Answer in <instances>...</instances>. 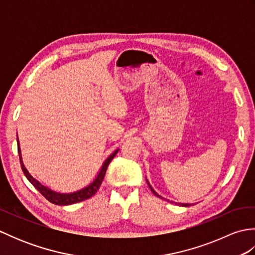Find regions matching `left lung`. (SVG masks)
<instances>
[{
	"label": "left lung",
	"mask_w": 255,
	"mask_h": 255,
	"mask_svg": "<svg viewBox=\"0 0 255 255\" xmlns=\"http://www.w3.org/2000/svg\"><path fill=\"white\" fill-rule=\"evenodd\" d=\"M148 182V181H147ZM148 185H149V187H150V189H151V191H152V193L155 195V196H158V197H161L160 196V195H158V194H156L154 191H153V188L152 187H151V185H150V184H149V182H148ZM162 198V197H161ZM180 205H182V206H184V207H187V206H191V204H180Z\"/></svg>",
	"instance_id": "1"
}]
</instances>
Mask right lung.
I'll list each match as a JSON object with an SVG mask.
<instances>
[{
    "instance_id": "obj_1",
    "label": "right lung",
    "mask_w": 255,
    "mask_h": 255,
    "mask_svg": "<svg viewBox=\"0 0 255 255\" xmlns=\"http://www.w3.org/2000/svg\"><path fill=\"white\" fill-rule=\"evenodd\" d=\"M17 149H18V153H19V162H20V165H21V170H23L25 176L27 177V180H28L32 184V185L35 186V188L38 189V192H39L42 195V196H44L46 199L49 200L50 203L55 204V205H60V206H66V205H71V204H75V203H79V202H83V200L93 196V195L97 191H99L101 184H102L103 180H104V176H105V173H106L108 164L111 163V161L114 159V156H115L118 152V149H117L115 152H113L110 156H108L106 161L104 162V163H103V165L101 167V171L99 172V174H97L96 178L90 184V185H88L82 189H80V191H78V192L69 193V194H61V193L53 192L48 187L41 185L39 182L36 181L35 178L29 174L28 171L25 169V166L23 164V161H21L18 140H17Z\"/></svg>"
}]
</instances>
